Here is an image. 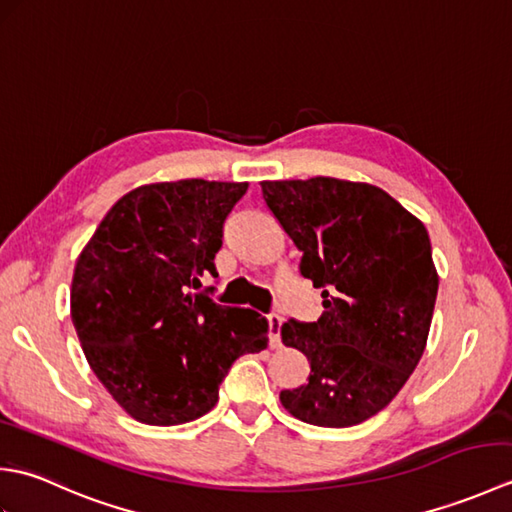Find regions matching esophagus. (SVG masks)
<instances>
[{"mask_svg": "<svg viewBox=\"0 0 512 512\" xmlns=\"http://www.w3.org/2000/svg\"><path fill=\"white\" fill-rule=\"evenodd\" d=\"M281 323H284V317L281 314H268V330H270V347L279 350L281 345Z\"/></svg>", "mask_w": 512, "mask_h": 512, "instance_id": "1", "label": "esophagus"}]
</instances>
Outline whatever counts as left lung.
Segmentation results:
<instances>
[{"instance_id":"obj_1","label":"left lung","mask_w":512,"mask_h":512,"mask_svg":"<svg viewBox=\"0 0 512 512\" xmlns=\"http://www.w3.org/2000/svg\"><path fill=\"white\" fill-rule=\"evenodd\" d=\"M262 195L323 297L319 321L281 325L310 378L279 400L308 424L354 427L396 398L427 345L438 297L429 233L374 184L266 180Z\"/></svg>"}]
</instances>
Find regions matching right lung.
<instances>
[{
    "mask_svg": "<svg viewBox=\"0 0 512 512\" xmlns=\"http://www.w3.org/2000/svg\"><path fill=\"white\" fill-rule=\"evenodd\" d=\"M248 182L143 184L118 200L74 266L70 314L85 358L138 422L211 411L235 358L268 345V321L193 295L215 273L226 215Z\"/></svg>",
    "mask_w": 512,
    "mask_h": 512,
    "instance_id": "1",
    "label": "right lung"
}]
</instances>
